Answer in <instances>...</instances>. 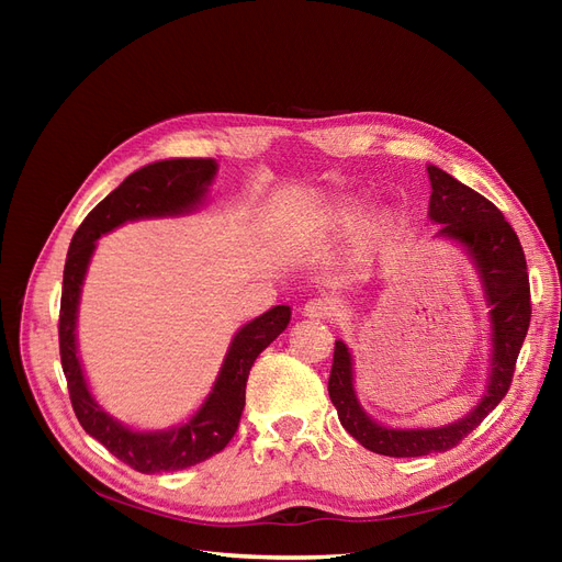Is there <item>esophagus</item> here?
<instances>
[{"mask_svg": "<svg viewBox=\"0 0 562 562\" xmlns=\"http://www.w3.org/2000/svg\"><path fill=\"white\" fill-rule=\"evenodd\" d=\"M337 314V302L328 295L312 297L307 304H304V316L310 318H333Z\"/></svg>", "mask_w": 562, "mask_h": 562, "instance_id": "esophagus-1", "label": "esophagus"}]
</instances>
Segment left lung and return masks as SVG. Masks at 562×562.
<instances>
[{
    "label": "left lung",
    "instance_id": "1",
    "mask_svg": "<svg viewBox=\"0 0 562 562\" xmlns=\"http://www.w3.org/2000/svg\"><path fill=\"white\" fill-rule=\"evenodd\" d=\"M427 171L431 180L429 217L440 225V236H450L471 252L475 267L481 271L485 297L492 307L490 384L481 403L475 405V411L464 419L448 424V427L386 429L361 411L353 391L351 353L345 342H335L328 394L337 407V417L363 448L386 457L446 452L459 446V440H464L479 427L502 403L508 386H512L518 353L532 316L527 262L514 227L506 223V217L495 203L487 201L483 194L473 192L471 187L440 171L438 166H429Z\"/></svg>",
    "mask_w": 562,
    "mask_h": 562
}]
</instances>
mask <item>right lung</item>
I'll use <instances>...</instances> for the list:
<instances>
[{"mask_svg":"<svg viewBox=\"0 0 562 562\" xmlns=\"http://www.w3.org/2000/svg\"><path fill=\"white\" fill-rule=\"evenodd\" d=\"M217 171L213 159H166L147 164L131 173L122 184L110 192L98 206L83 217L72 236L63 271L60 295V363L67 380V391L75 415L83 431L100 440L116 459L140 473H161L194 467L223 450L239 429L246 405V382L255 359L274 342L288 328L291 307L265 312L236 333L227 359L220 370L213 394L201 405V411L178 429L140 434L131 431L103 413L89 394L87 380L77 359V304L81 281L87 274L95 239L124 225L126 220L180 215L192 211L206 194Z\"/></svg>","mask_w":562,"mask_h":562,"instance_id":"1","label":"right lung"}]
</instances>
